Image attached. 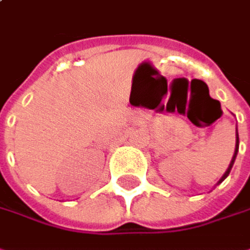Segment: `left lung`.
<instances>
[{"label": "left lung", "mask_w": 250, "mask_h": 250, "mask_svg": "<svg viewBox=\"0 0 250 250\" xmlns=\"http://www.w3.org/2000/svg\"><path fill=\"white\" fill-rule=\"evenodd\" d=\"M237 150H239V134H237V130H236V149H234V155H233V158H231V162H230V165H229V168H227V171H226L225 175L222 176V179L219 181V184H220L222 181H225L226 178H227V175L230 174V169H231V167H233V164H234V159H236V155H237Z\"/></svg>", "instance_id": "1"}]
</instances>
